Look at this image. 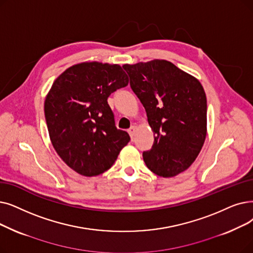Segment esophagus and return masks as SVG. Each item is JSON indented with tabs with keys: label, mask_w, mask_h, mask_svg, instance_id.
Listing matches in <instances>:
<instances>
[{
	"label": "esophagus",
	"mask_w": 253,
	"mask_h": 253,
	"mask_svg": "<svg viewBox=\"0 0 253 253\" xmlns=\"http://www.w3.org/2000/svg\"><path fill=\"white\" fill-rule=\"evenodd\" d=\"M135 130H136V127L135 126H131L129 129H128V133L131 137V139H134V136H135Z\"/></svg>",
	"instance_id": "34e87169"
}]
</instances>
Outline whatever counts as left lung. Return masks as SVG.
I'll return each mask as SVG.
<instances>
[{
  "label": "left lung",
  "instance_id": "1",
  "mask_svg": "<svg viewBox=\"0 0 253 253\" xmlns=\"http://www.w3.org/2000/svg\"><path fill=\"white\" fill-rule=\"evenodd\" d=\"M130 87L144 105L154 144L142 157L163 178L187 169L207 133V98L201 83L166 60L124 65Z\"/></svg>",
  "mask_w": 253,
  "mask_h": 253
}]
</instances>
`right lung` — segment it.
<instances>
[{
    "label": "right lung",
    "mask_w": 253,
    "mask_h": 253,
    "mask_svg": "<svg viewBox=\"0 0 253 253\" xmlns=\"http://www.w3.org/2000/svg\"><path fill=\"white\" fill-rule=\"evenodd\" d=\"M128 84L119 65L82 63L54 81L44 102L51 144L62 160L76 172L92 177L109 169L130 141L116 127L107 103L112 93Z\"/></svg>",
    "instance_id": "obj_1"
}]
</instances>
